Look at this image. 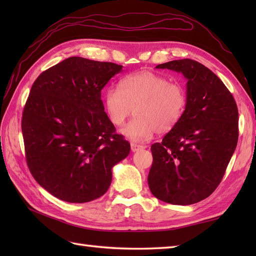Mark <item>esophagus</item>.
I'll return each mask as SVG.
<instances>
[{
    "instance_id": "esophagus-1",
    "label": "esophagus",
    "mask_w": 256,
    "mask_h": 256,
    "mask_svg": "<svg viewBox=\"0 0 256 256\" xmlns=\"http://www.w3.org/2000/svg\"><path fill=\"white\" fill-rule=\"evenodd\" d=\"M145 148L143 145H138V144H135V143H131V150L132 152H138L140 150H143Z\"/></svg>"
}]
</instances>
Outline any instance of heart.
Returning a JSON list of instances; mask_svg holds the SVG:
<instances>
[{
  "instance_id": "1",
  "label": "heart",
  "mask_w": 256,
  "mask_h": 256,
  "mask_svg": "<svg viewBox=\"0 0 256 256\" xmlns=\"http://www.w3.org/2000/svg\"><path fill=\"white\" fill-rule=\"evenodd\" d=\"M103 106L114 126H122L128 116L135 118L122 130L125 136L138 142L150 138L156 131L166 133L176 126L187 106L184 86L150 72L123 77L118 89L108 88Z\"/></svg>"
}]
</instances>
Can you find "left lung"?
<instances>
[{
	"label": "left lung",
	"instance_id": "1",
	"mask_svg": "<svg viewBox=\"0 0 256 256\" xmlns=\"http://www.w3.org/2000/svg\"><path fill=\"white\" fill-rule=\"evenodd\" d=\"M187 79V106L175 128L150 146L148 186L157 199L188 206L219 186L234 153L238 112L234 98L218 76L192 59L156 66Z\"/></svg>",
	"mask_w": 256,
	"mask_h": 256
}]
</instances>
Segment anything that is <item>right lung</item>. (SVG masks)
Segmentation results:
<instances>
[{
	"label": "right lung",
	"mask_w": 256,
	"mask_h": 256,
	"mask_svg": "<svg viewBox=\"0 0 256 256\" xmlns=\"http://www.w3.org/2000/svg\"><path fill=\"white\" fill-rule=\"evenodd\" d=\"M122 66L69 57L32 84L22 118L27 166L56 198L89 202L104 194L112 168L131 146L116 133L101 90Z\"/></svg>",
	"instance_id": "add662e5"
}]
</instances>
